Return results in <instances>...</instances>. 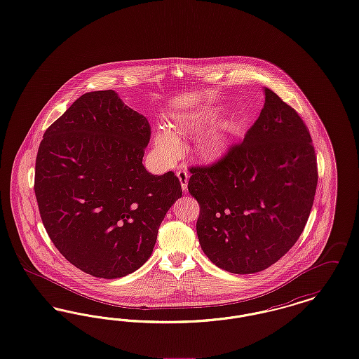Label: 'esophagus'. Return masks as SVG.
<instances>
[{
    "label": "esophagus",
    "instance_id": "34e87169",
    "mask_svg": "<svg viewBox=\"0 0 359 359\" xmlns=\"http://www.w3.org/2000/svg\"><path fill=\"white\" fill-rule=\"evenodd\" d=\"M177 177H179L180 184H182V189H183V191H187L188 172L186 171V170H179V171H177Z\"/></svg>",
    "mask_w": 359,
    "mask_h": 359
}]
</instances>
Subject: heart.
I'll list each match as a JSON object with an SVG mask.
<instances>
[{
    "label": "heart",
    "mask_w": 359,
    "mask_h": 359,
    "mask_svg": "<svg viewBox=\"0 0 359 359\" xmlns=\"http://www.w3.org/2000/svg\"><path fill=\"white\" fill-rule=\"evenodd\" d=\"M212 117L214 113L210 111L180 113L173 118V128L180 132H196L212 120ZM243 133L245 122L239 117H230L211 128L201 137L198 142V152L205 161H218L229 154L231 147L243 136ZM154 148L158 156L167 161L177 158L183 151L180 140L168 128H161L157 130L154 136Z\"/></svg>",
    "instance_id": "b5f03b06"
}]
</instances>
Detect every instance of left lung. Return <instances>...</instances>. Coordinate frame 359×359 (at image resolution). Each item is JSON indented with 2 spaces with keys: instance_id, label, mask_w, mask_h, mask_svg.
Returning a JSON list of instances; mask_svg holds the SVG:
<instances>
[{
  "instance_id": "left-lung-1",
  "label": "left lung",
  "mask_w": 359,
  "mask_h": 359,
  "mask_svg": "<svg viewBox=\"0 0 359 359\" xmlns=\"http://www.w3.org/2000/svg\"><path fill=\"white\" fill-rule=\"evenodd\" d=\"M243 141L210 167H192L189 194L201 205L199 243L226 272H261L304 230L318 186L307 126L272 90Z\"/></svg>"
}]
</instances>
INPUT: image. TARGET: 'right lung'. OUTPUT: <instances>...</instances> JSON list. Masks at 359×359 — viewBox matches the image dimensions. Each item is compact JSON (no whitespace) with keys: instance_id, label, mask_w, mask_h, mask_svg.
Instances as JSON below:
<instances>
[{"instance_id":"add662e5","label":"right lung","mask_w":359,"mask_h":359,"mask_svg":"<svg viewBox=\"0 0 359 359\" xmlns=\"http://www.w3.org/2000/svg\"><path fill=\"white\" fill-rule=\"evenodd\" d=\"M149 138L148 120L113 90L86 93L43 136L34 171L40 217L56 249L85 273L110 280L141 268L182 198L173 172L145 170Z\"/></svg>"}]
</instances>
